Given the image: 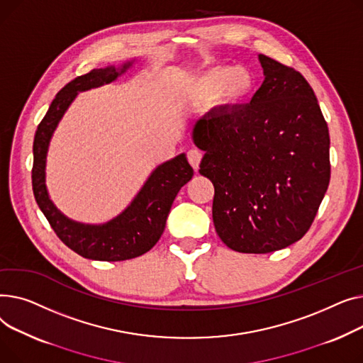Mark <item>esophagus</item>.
Listing matches in <instances>:
<instances>
[{
    "label": "esophagus",
    "instance_id": "34e87169",
    "mask_svg": "<svg viewBox=\"0 0 363 363\" xmlns=\"http://www.w3.org/2000/svg\"><path fill=\"white\" fill-rule=\"evenodd\" d=\"M187 160H189L191 167L198 169L199 164H201V160H202V152L198 151V149H190V151L187 152Z\"/></svg>",
    "mask_w": 363,
    "mask_h": 363
}]
</instances>
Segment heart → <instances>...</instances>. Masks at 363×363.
<instances>
[{"mask_svg": "<svg viewBox=\"0 0 363 363\" xmlns=\"http://www.w3.org/2000/svg\"><path fill=\"white\" fill-rule=\"evenodd\" d=\"M257 91V79L245 67H234L230 64H217L186 83V96L196 104H211L218 99L228 111L240 108L250 101Z\"/></svg>", "mask_w": 363, "mask_h": 363, "instance_id": "obj_1", "label": "heart"}]
</instances>
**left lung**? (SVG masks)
<instances>
[{
    "mask_svg": "<svg viewBox=\"0 0 363 363\" xmlns=\"http://www.w3.org/2000/svg\"><path fill=\"white\" fill-rule=\"evenodd\" d=\"M265 80L250 104L214 110L194 127L205 152L199 173L214 184L212 220L242 253H269L301 240L330 183V133L306 79L259 54Z\"/></svg>",
    "mask_w": 363,
    "mask_h": 363,
    "instance_id": "left-lung-1",
    "label": "left lung"
}]
</instances>
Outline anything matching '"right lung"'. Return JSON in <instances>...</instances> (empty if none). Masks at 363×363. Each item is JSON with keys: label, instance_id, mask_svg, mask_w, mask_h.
<instances>
[{"label": "right lung", "instance_id": "add662e5", "mask_svg": "<svg viewBox=\"0 0 363 363\" xmlns=\"http://www.w3.org/2000/svg\"><path fill=\"white\" fill-rule=\"evenodd\" d=\"M133 64L124 62L94 69L67 83L54 98L50 108L38 125L33 140L32 187L38 206L44 212L58 239L83 258L95 261H125L140 257L152 249L165 228L168 212L179 190L194 176V168L184 154L158 165L149 176L132 203L111 221L94 225L82 224L62 216L48 196L45 186L47 152L51 136L77 92L111 83Z\"/></svg>", "mask_w": 363, "mask_h": 363}]
</instances>
